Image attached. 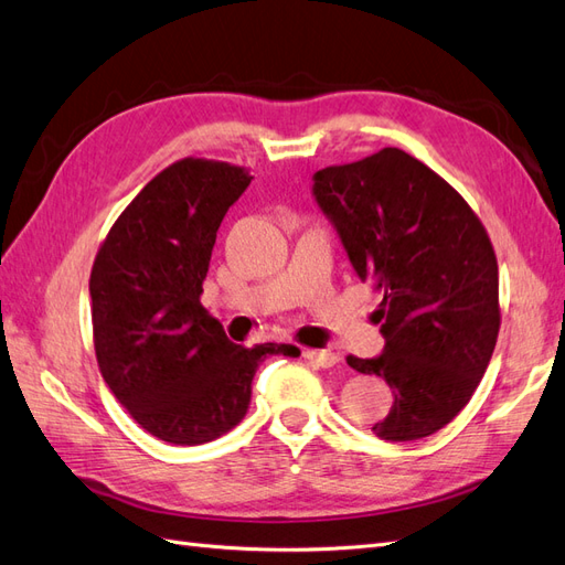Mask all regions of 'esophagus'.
Wrapping results in <instances>:
<instances>
[{"label": "esophagus", "instance_id": "1", "mask_svg": "<svg viewBox=\"0 0 565 565\" xmlns=\"http://www.w3.org/2000/svg\"><path fill=\"white\" fill-rule=\"evenodd\" d=\"M305 356L313 366H321V369H330L340 362V356L330 350H305Z\"/></svg>", "mask_w": 565, "mask_h": 565}]
</instances>
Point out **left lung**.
<instances>
[{"label":"left lung","instance_id":"obj_1","mask_svg":"<svg viewBox=\"0 0 565 565\" xmlns=\"http://www.w3.org/2000/svg\"><path fill=\"white\" fill-rule=\"evenodd\" d=\"M313 196L356 275L383 295V354L348 356L395 395L371 429L383 441L436 434L470 403L497 348L499 264L484 225L441 174L401 148L319 170Z\"/></svg>","mask_w":565,"mask_h":565}]
</instances>
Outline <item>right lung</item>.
Segmentation results:
<instances>
[{"mask_svg":"<svg viewBox=\"0 0 565 565\" xmlns=\"http://www.w3.org/2000/svg\"><path fill=\"white\" fill-rule=\"evenodd\" d=\"M249 182L239 164L177 160L121 211L95 256V360L134 422L160 441L199 446L235 429L258 364L299 356L295 345H235L201 307L217 227Z\"/></svg>","mask_w":565,"mask_h":565,"instance_id":"right-lung-1","label":"right lung"}]
</instances>
